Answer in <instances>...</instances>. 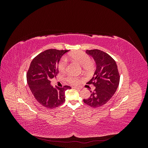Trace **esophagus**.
Returning <instances> with one entry per match:
<instances>
[{
	"label": "esophagus",
	"mask_w": 148,
	"mask_h": 148,
	"mask_svg": "<svg viewBox=\"0 0 148 148\" xmlns=\"http://www.w3.org/2000/svg\"><path fill=\"white\" fill-rule=\"evenodd\" d=\"M73 88L77 89H78V90H79V89H81V88H79V87H73Z\"/></svg>",
	"instance_id": "obj_1"
}]
</instances>
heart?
I'll return each mask as SVG.
<instances>
[{"mask_svg":"<svg viewBox=\"0 0 148 148\" xmlns=\"http://www.w3.org/2000/svg\"><path fill=\"white\" fill-rule=\"evenodd\" d=\"M69 57L82 65L83 70L86 72H90L95 66V64L90 59V57L83 51H77L71 52L69 55ZM67 65H68V60L66 57H63L59 62L58 68L60 72H64L66 70ZM66 81L71 84H77L78 83L79 78L73 76H68L66 77Z\"/></svg>","mask_w":148,"mask_h":148,"instance_id":"b5f03b06","label":"heart"}]
</instances>
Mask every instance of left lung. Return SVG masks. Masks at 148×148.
Instances as JSON below:
<instances>
[{
  "label": "left lung",
  "mask_w": 148,
  "mask_h": 148,
  "mask_svg": "<svg viewBox=\"0 0 148 148\" xmlns=\"http://www.w3.org/2000/svg\"><path fill=\"white\" fill-rule=\"evenodd\" d=\"M86 53L91 56L96 64L94 77L88 83L96 87L88 99H84L85 104L92 107H101L108 102L119 86L120 75L117 64L112 57L106 52L92 49Z\"/></svg>",
  "instance_id": "1"
}]
</instances>
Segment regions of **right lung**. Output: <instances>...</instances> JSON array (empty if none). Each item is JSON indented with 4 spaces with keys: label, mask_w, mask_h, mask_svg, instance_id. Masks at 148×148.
<instances>
[{
    "label": "right lung",
    "mask_w": 148,
    "mask_h": 148,
    "mask_svg": "<svg viewBox=\"0 0 148 148\" xmlns=\"http://www.w3.org/2000/svg\"><path fill=\"white\" fill-rule=\"evenodd\" d=\"M69 50L50 49L36 56L26 74L29 87L36 101L42 106L53 109L60 106L65 101V93L69 86L56 88L51 86V79L59 73L58 64L62 56Z\"/></svg>",
    "instance_id": "right-lung-1"
}]
</instances>
